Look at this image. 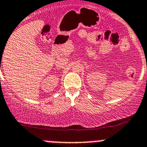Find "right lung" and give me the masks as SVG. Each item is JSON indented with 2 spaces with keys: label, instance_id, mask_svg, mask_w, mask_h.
<instances>
[{
  "label": "right lung",
  "instance_id": "right-lung-1",
  "mask_svg": "<svg viewBox=\"0 0 147 147\" xmlns=\"http://www.w3.org/2000/svg\"><path fill=\"white\" fill-rule=\"evenodd\" d=\"M0 68H1V67H0Z\"/></svg>",
  "mask_w": 147,
  "mask_h": 147
}]
</instances>
